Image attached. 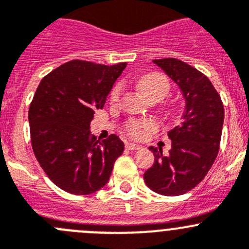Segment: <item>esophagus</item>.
Segmentation results:
<instances>
[{"instance_id":"esophagus-1","label":"esophagus","mask_w":249,"mask_h":249,"mask_svg":"<svg viewBox=\"0 0 249 249\" xmlns=\"http://www.w3.org/2000/svg\"><path fill=\"white\" fill-rule=\"evenodd\" d=\"M126 149H128V150H139V149H142V146L138 145V144H134V143H127Z\"/></svg>"}]
</instances>
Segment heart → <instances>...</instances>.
<instances>
[{
	"instance_id": "heart-1",
	"label": "heart",
	"mask_w": 249,
	"mask_h": 249,
	"mask_svg": "<svg viewBox=\"0 0 249 249\" xmlns=\"http://www.w3.org/2000/svg\"><path fill=\"white\" fill-rule=\"evenodd\" d=\"M138 89L146 99L158 96L161 100L170 93V82L162 73L150 72L142 75L138 80ZM122 94V85L113 87L110 93V103L116 104ZM156 129V124L151 120H133L129 121L126 126V131L132 138L143 139Z\"/></svg>"
}]
</instances>
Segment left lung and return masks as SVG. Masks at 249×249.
<instances>
[{
  "label": "left lung",
  "instance_id": "obj_1",
  "mask_svg": "<svg viewBox=\"0 0 249 249\" xmlns=\"http://www.w3.org/2000/svg\"><path fill=\"white\" fill-rule=\"evenodd\" d=\"M179 87L186 100L182 122L169 132L171 150L150 146L154 165L144 174L145 184L162 196H179L207 176L219 153L224 105L209 78L176 58L154 60Z\"/></svg>",
  "mask_w": 249,
  "mask_h": 249
}]
</instances>
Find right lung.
<instances>
[{
    "label": "right lung",
    "instance_id": "obj_1",
    "mask_svg": "<svg viewBox=\"0 0 249 249\" xmlns=\"http://www.w3.org/2000/svg\"><path fill=\"white\" fill-rule=\"evenodd\" d=\"M126 66L73 60L45 75L35 91L28 115L33 151L47 177L68 193L103 188L123 153L116 134L96 141L90 122Z\"/></svg>",
    "mask_w": 249,
    "mask_h": 249
}]
</instances>
